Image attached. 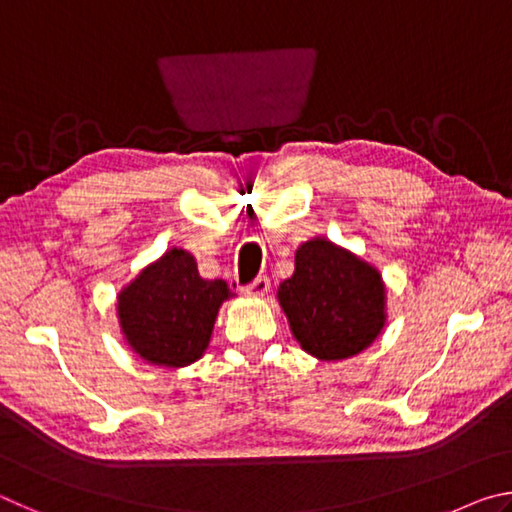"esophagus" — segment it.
<instances>
[{
    "instance_id": "obj_1",
    "label": "esophagus",
    "mask_w": 512,
    "mask_h": 512,
    "mask_svg": "<svg viewBox=\"0 0 512 512\" xmlns=\"http://www.w3.org/2000/svg\"><path fill=\"white\" fill-rule=\"evenodd\" d=\"M268 291H271V280H268L266 275H259L257 280H253L248 287H244L246 296H253V298H262Z\"/></svg>"
}]
</instances>
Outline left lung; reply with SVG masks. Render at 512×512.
Returning a JSON list of instances; mask_svg holds the SVG:
<instances>
[{
    "label": "left lung",
    "mask_w": 512,
    "mask_h": 512,
    "mask_svg": "<svg viewBox=\"0 0 512 512\" xmlns=\"http://www.w3.org/2000/svg\"><path fill=\"white\" fill-rule=\"evenodd\" d=\"M277 300L300 348L320 361L350 359L386 325V287L375 266L323 237L296 250Z\"/></svg>",
    "instance_id": "1"
}]
</instances>
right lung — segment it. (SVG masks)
Wrapping results in <instances>:
<instances>
[{
  "mask_svg": "<svg viewBox=\"0 0 512 512\" xmlns=\"http://www.w3.org/2000/svg\"><path fill=\"white\" fill-rule=\"evenodd\" d=\"M228 298V284L203 280L194 255L171 248L121 289L117 316L137 357L153 366L183 368L203 357Z\"/></svg>",
  "mask_w": 512,
  "mask_h": 512,
  "instance_id": "right-lung-1",
  "label": "right lung"
}]
</instances>
